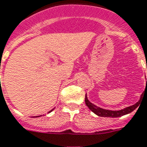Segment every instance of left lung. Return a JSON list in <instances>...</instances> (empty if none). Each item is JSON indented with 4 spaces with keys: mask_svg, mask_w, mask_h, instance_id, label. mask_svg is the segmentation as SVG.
Returning <instances> with one entry per match:
<instances>
[{
    "mask_svg": "<svg viewBox=\"0 0 147 147\" xmlns=\"http://www.w3.org/2000/svg\"><path fill=\"white\" fill-rule=\"evenodd\" d=\"M146 83H147V79H146ZM142 97V95L140 96V98ZM140 99L138 102H137L136 104L133 105H131V106L127 107L124 109H121V110H118V111H112V110H108V109H102V108H99V107L96 106V105L92 104V102H90L89 99H88L87 96H86V94L85 96V102L86 105H87V107L91 110V111L95 113L96 115L99 116V117H109V118H118V117H121V116L125 115H127V114L131 113L134 110L137 109V107L139 106L140 102Z\"/></svg>",
    "mask_w": 147,
    "mask_h": 147,
    "instance_id": "8db88e82",
    "label": "left lung"
}]
</instances>
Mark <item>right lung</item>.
Returning a JSON list of instances; mask_svg holds the SVG:
<instances>
[{"mask_svg":"<svg viewBox=\"0 0 147 147\" xmlns=\"http://www.w3.org/2000/svg\"><path fill=\"white\" fill-rule=\"evenodd\" d=\"M54 109H51V111H49V113H50V112H51V111H53ZM36 117H40V116H36Z\"/></svg>","mask_w":147,"mask_h":147,"instance_id":"obj_1","label":"right lung"}]
</instances>
